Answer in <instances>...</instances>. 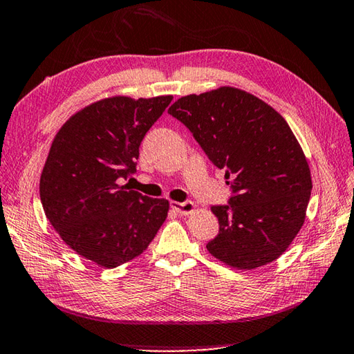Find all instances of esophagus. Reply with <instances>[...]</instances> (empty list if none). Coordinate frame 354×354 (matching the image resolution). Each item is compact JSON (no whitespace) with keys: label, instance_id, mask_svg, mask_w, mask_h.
I'll list each match as a JSON object with an SVG mask.
<instances>
[{"label":"esophagus","instance_id":"obj_1","mask_svg":"<svg viewBox=\"0 0 354 354\" xmlns=\"http://www.w3.org/2000/svg\"><path fill=\"white\" fill-rule=\"evenodd\" d=\"M171 207L180 215H189L196 211V205L192 201H183V203H180V201H171Z\"/></svg>","mask_w":354,"mask_h":354}]
</instances>
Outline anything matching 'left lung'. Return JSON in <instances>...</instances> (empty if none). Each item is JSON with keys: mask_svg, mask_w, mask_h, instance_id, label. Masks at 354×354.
<instances>
[{"mask_svg": "<svg viewBox=\"0 0 354 354\" xmlns=\"http://www.w3.org/2000/svg\"><path fill=\"white\" fill-rule=\"evenodd\" d=\"M168 113L232 187L229 205L211 207L220 232L206 244L209 254L240 270L275 261L304 225L312 192L304 151L284 118L234 86L183 96Z\"/></svg>", "mask_w": 354, "mask_h": 354, "instance_id": "1", "label": "left lung"}]
</instances>
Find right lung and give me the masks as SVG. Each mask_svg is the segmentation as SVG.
Listing matches in <instances>:
<instances>
[{
	"mask_svg": "<svg viewBox=\"0 0 354 354\" xmlns=\"http://www.w3.org/2000/svg\"><path fill=\"white\" fill-rule=\"evenodd\" d=\"M172 96L100 99L75 113L50 147L39 180L46 217L62 241L106 269L153 241L169 201L119 185L136 171L139 147Z\"/></svg>",
	"mask_w": 354,
	"mask_h": 354,
	"instance_id": "1",
	"label": "right lung"
}]
</instances>
